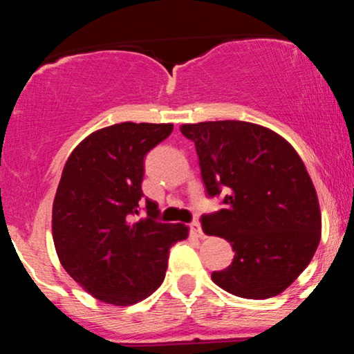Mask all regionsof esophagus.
Wrapping results in <instances>:
<instances>
[{"label": "esophagus", "mask_w": 354, "mask_h": 354, "mask_svg": "<svg viewBox=\"0 0 354 354\" xmlns=\"http://www.w3.org/2000/svg\"><path fill=\"white\" fill-rule=\"evenodd\" d=\"M191 231H193L194 234H196L198 238H205V233H203V230H201V225H200V221H193L191 223Z\"/></svg>", "instance_id": "34e87169"}]
</instances>
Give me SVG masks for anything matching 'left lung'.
<instances>
[{"instance_id":"1","label":"left lung","mask_w":354,"mask_h":354,"mask_svg":"<svg viewBox=\"0 0 354 354\" xmlns=\"http://www.w3.org/2000/svg\"><path fill=\"white\" fill-rule=\"evenodd\" d=\"M196 146L209 198L223 209L203 214V231L225 238L234 258L211 279L228 293L266 299L283 293L310 265L321 238L316 189L284 138L246 121L183 124Z\"/></svg>"}]
</instances>
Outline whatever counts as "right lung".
Segmentation results:
<instances>
[{"label":"right lung","mask_w":354,"mask_h":354,"mask_svg":"<svg viewBox=\"0 0 354 354\" xmlns=\"http://www.w3.org/2000/svg\"><path fill=\"white\" fill-rule=\"evenodd\" d=\"M173 124L120 123L73 149L53 203V241L66 273L100 301L128 306L163 283L169 248L188 226L160 223L158 205L140 214L145 156Z\"/></svg>","instance_id":"1"}]
</instances>
